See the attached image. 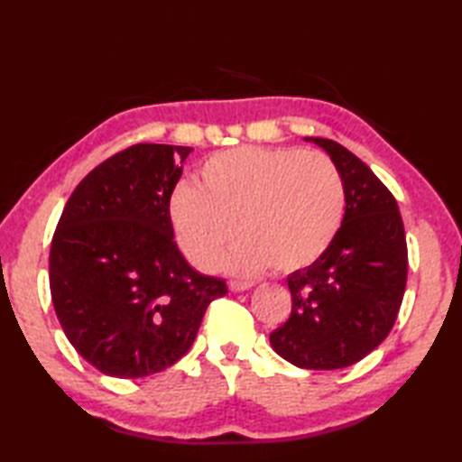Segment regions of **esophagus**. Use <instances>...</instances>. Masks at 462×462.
Returning a JSON list of instances; mask_svg holds the SVG:
<instances>
[{
  "mask_svg": "<svg viewBox=\"0 0 462 462\" xmlns=\"http://www.w3.org/2000/svg\"><path fill=\"white\" fill-rule=\"evenodd\" d=\"M252 286H254L252 282H238V280L230 282V290H232V291H246V290H250Z\"/></svg>",
  "mask_w": 462,
  "mask_h": 462,
  "instance_id": "obj_1",
  "label": "esophagus"
}]
</instances>
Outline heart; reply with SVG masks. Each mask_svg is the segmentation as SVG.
Returning a JSON list of instances; mask_svg holds the SVG:
<instances>
[{
  "label": "heart",
  "mask_w": 462,
  "mask_h": 462,
  "mask_svg": "<svg viewBox=\"0 0 462 462\" xmlns=\"http://www.w3.org/2000/svg\"><path fill=\"white\" fill-rule=\"evenodd\" d=\"M346 214V184L331 159L298 149L240 146L210 156L200 186L172 192L171 218L196 268L218 266L238 232L234 272H296L321 258ZM239 230H236V226Z\"/></svg>",
  "instance_id": "1"
}]
</instances>
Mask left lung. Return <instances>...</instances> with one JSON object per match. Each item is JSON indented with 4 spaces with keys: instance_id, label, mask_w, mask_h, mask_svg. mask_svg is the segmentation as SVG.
I'll use <instances>...</instances> for the list:
<instances>
[{
    "instance_id": "1",
    "label": "left lung",
    "mask_w": 462,
    "mask_h": 462,
    "mask_svg": "<svg viewBox=\"0 0 462 462\" xmlns=\"http://www.w3.org/2000/svg\"><path fill=\"white\" fill-rule=\"evenodd\" d=\"M346 184V214L328 252L288 276L291 313L270 333L280 357L301 369H341L389 336L407 283V240L395 196L369 166L329 139Z\"/></svg>"
}]
</instances>
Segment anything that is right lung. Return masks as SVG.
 <instances>
[{
	"instance_id": "right-lung-1",
	"label": "right lung",
	"mask_w": 462,
	"mask_h": 462,
	"mask_svg": "<svg viewBox=\"0 0 462 462\" xmlns=\"http://www.w3.org/2000/svg\"><path fill=\"white\" fill-rule=\"evenodd\" d=\"M190 146L141 143L77 184L49 252L53 308L77 353L105 375L174 365L226 280L189 266L174 242L171 196Z\"/></svg>"
}]
</instances>
